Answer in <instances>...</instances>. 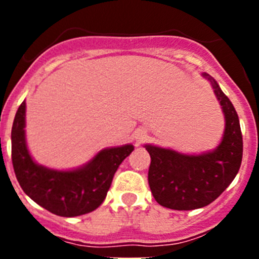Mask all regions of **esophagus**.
I'll return each instance as SVG.
<instances>
[{
	"label": "esophagus",
	"instance_id": "obj_1",
	"mask_svg": "<svg viewBox=\"0 0 259 259\" xmlns=\"http://www.w3.org/2000/svg\"><path fill=\"white\" fill-rule=\"evenodd\" d=\"M135 138H137V142L138 143H142L143 140H144L145 138H146V135L144 134V133H138L137 137H135Z\"/></svg>",
	"mask_w": 259,
	"mask_h": 259
}]
</instances>
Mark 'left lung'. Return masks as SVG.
I'll use <instances>...</instances> for the list:
<instances>
[{
    "instance_id": "8db88e82",
    "label": "left lung",
    "mask_w": 259,
    "mask_h": 259,
    "mask_svg": "<svg viewBox=\"0 0 259 259\" xmlns=\"http://www.w3.org/2000/svg\"><path fill=\"white\" fill-rule=\"evenodd\" d=\"M202 76L210 82L224 114L226 126L219 145L202 154L145 145L151 158L149 187L156 202L170 209L192 210L210 204L241 168L243 139L236 109L210 75L203 72Z\"/></svg>"
}]
</instances>
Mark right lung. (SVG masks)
<instances>
[{
    "instance_id": "add662e5",
    "label": "right lung",
    "mask_w": 259,
    "mask_h": 259,
    "mask_svg": "<svg viewBox=\"0 0 259 259\" xmlns=\"http://www.w3.org/2000/svg\"><path fill=\"white\" fill-rule=\"evenodd\" d=\"M26 103L15 116L11 132L12 164L23 192L46 210L60 217H77L101 205L115 171L134 146L105 148L90 161L72 170H56L40 165L26 144Z\"/></svg>"
}]
</instances>
